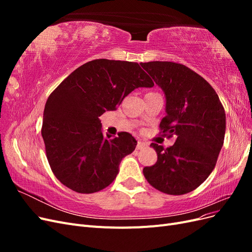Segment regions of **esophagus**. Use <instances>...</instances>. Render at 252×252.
I'll list each match as a JSON object with an SVG mask.
<instances>
[{"label": "esophagus", "instance_id": "obj_1", "mask_svg": "<svg viewBox=\"0 0 252 252\" xmlns=\"http://www.w3.org/2000/svg\"><path fill=\"white\" fill-rule=\"evenodd\" d=\"M147 147H148V144L145 143V142H142V141H139L138 144H136V149H138V150L146 149Z\"/></svg>", "mask_w": 252, "mask_h": 252}]
</instances>
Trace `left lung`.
Segmentation results:
<instances>
[{
  "mask_svg": "<svg viewBox=\"0 0 252 252\" xmlns=\"http://www.w3.org/2000/svg\"><path fill=\"white\" fill-rule=\"evenodd\" d=\"M141 66L166 95L167 116L159 124V133L177 135L168 148L151 143L158 161L144 167V177L161 192L188 193L209 177L217 164L226 129L224 107L210 84L185 65L156 61Z\"/></svg>",
  "mask_w": 252,
  "mask_h": 252,
  "instance_id": "1",
  "label": "left lung"
}]
</instances>
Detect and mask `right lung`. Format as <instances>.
I'll use <instances>...</instances> for the list:
<instances>
[{"label": "right lung", "mask_w": 252, "mask_h": 252, "mask_svg": "<svg viewBox=\"0 0 252 252\" xmlns=\"http://www.w3.org/2000/svg\"><path fill=\"white\" fill-rule=\"evenodd\" d=\"M154 85L138 63L98 59L77 68L52 91L41 132L50 168L63 185L94 193L111 184L136 141L128 132L104 138L100 117L135 88Z\"/></svg>", "instance_id": "obj_1"}]
</instances>
